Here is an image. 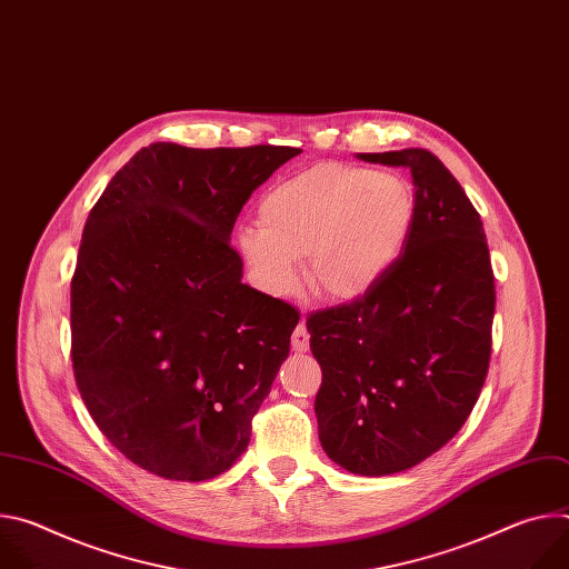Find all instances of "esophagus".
I'll return each instance as SVG.
<instances>
[{
    "label": "esophagus",
    "mask_w": 569,
    "mask_h": 569,
    "mask_svg": "<svg viewBox=\"0 0 569 569\" xmlns=\"http://www.w3.org/2000/svg\"><path fill=\"white\" fill-rule=\"evenodd\" d=\"M308 347H310V336L306 331V323L301 321L299 327L295 329V333H292V351L295 353H306Z\"/></svg>",
    "instance_id": "esophagus-1"
}]
</instances>
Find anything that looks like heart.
Segmentation results:
<instances>
[{
    "label": "heart",
    "instance_id": "b5f03b06",
    "mask_svg": "<svg viewBox=\"0 0 569 569\" xmlns=\"http://www.w3.org/2000/svg\"><path fill=\"white\" fill-rule=\"evenodd\" d=\"M417 216L412 187L389 171L317 164L270 189L257 227H240L238 254L254 283L288 297L306 257L310 290L329 301L367 297L398 263Z\"/></svg>",
    "mask_w": 569,
    "mask_h": 569
}]
</instances>
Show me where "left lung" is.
<instances>
[{"mask_svg": "<svg viewBox=\"0 0 569 569\" xmlns=\"http://www.w3.org/2000/svg\"><path fill=\"white\" fill-rule=\"evenodd\" d=\"M408 167L417 216L398 263L362 299L308 317L321 367L319 441L362 477L408 470L466 423L491 360L496 283L461 184L423 148L360 154Z\"/></svg>", "mask_w": 569, "mask_h": 569, "instance_id": "8db88e82", "label": "left lung"}]
</instances>
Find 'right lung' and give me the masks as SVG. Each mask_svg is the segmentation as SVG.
Wrapping results in <instances>:
<instances>
[{
  "mask_svg": "<svg viewBox=\"0 0 569 569\" xmlns=\"http://www.w3.org/2000/svg\"><path fill=\"white\" fill-rule=\"evenodd\" d=\"M288 146L150 143L88 216L71 279L86 408L139 468L204 481L246 452L299 312L242 283L233 222Z\"/></svg>",
  "mask_w": 569,
  "mask_h": 569,
  "instance_id": "obj_1",
  "label": "right lung"
}]
</instances>
